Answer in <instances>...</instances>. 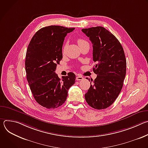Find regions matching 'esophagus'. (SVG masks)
I'll list each match as a JSON object with an SVG mask.
<instances>
[{"instance_id":"esophagus-1","label":"esophagus","mask_w":148,"mask_h":148,"mask_svg":"<svg viewBox=\"0 0 148 148\" xmlns=\"http://www.w3.org/2000/svg\"><path fill=\"white\" fill-rule=\"evenodd\" d=\"M83 77H82V76H77V77H76V80H77V81H79V80H82V79H83Z\"/></svg>"}]
</instances>
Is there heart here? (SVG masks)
<instances>
[{
	"label": "heart",
	"instance_id": "obj_1",
	"mask_svg": "<svg viewBox=\"0 0 148 148\" xmlns=\"http://www.w3.org/2000/svg\"><path fill=\"white\" fill-rule=\"evenodd\" d=\"M77 42H78V45H80V44L85 43V42H87V41H86L85 40L82 39V38H79V39L78 40ZM67 45H68V43H66L64 45V46H63V47H62V53H64L66 52V49H67Z\"/></svg>",
	"mask_w": 148,
	"mask_h": 148
}]
</instances>
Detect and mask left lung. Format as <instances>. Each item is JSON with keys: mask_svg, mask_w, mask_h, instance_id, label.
<instances>
[{"mask_svg": "<svg viewBox=\"0 0 148 148\" xmlns=\"http://www.w3.org/2000/svg\"><path fill=\"white\" fill-rule=\"evenodd\" d=\"M93 47V71L97 74L85 94L90 107L97 110L109 107L119 95L126 75V61L122 46L111 32L101 26L83 29ZM87 79H89L88 78Z\"/></svg>", "mask_w": 148, "mask_h": 148, "instance_id": "left-lung-1", "label": "left lung"}]
</instances>
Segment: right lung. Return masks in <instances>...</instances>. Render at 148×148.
Wrapping results in <instances>:
<instances>
[{
    "label": "right lung",
    "mask_w": 148,
    "mask_h": 148,
    "mask_svg": "<svg viewBox=\"0 0 148 148\" xmlns=\"http://www.w3.org/2000/svg\"><path fill=\"white\" fill-rule=\"evenodd\" d=\"M74 29L59 26L43 27L35 33L28 46L25 60L27 79L36 102L46 108L54 109L64 103L69 89L75 82L73 73L61 79L55 73L62 58L64 38Z\"/></svg>",
    "instance_id": "1"
}]
</instances>
